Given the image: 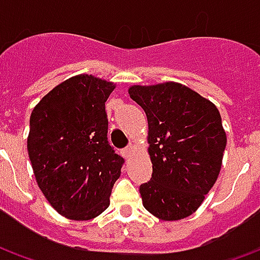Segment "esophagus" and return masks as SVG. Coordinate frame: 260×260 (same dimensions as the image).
Instances as JSON below:
<instances>
[{
  "label": "esophagus",
  "instance_id": "esophagus-1",
  "mask_svg": "<svg viewBox=\"0 0 260 260\" xmlns=\"http://www.w3.org/2000/svg\"><path fill=\"white\" fill-rule=\"evenodd\" d=\"M132 152H134V146L132 145H128V146L125 147L124 150H122V154H124V157H131V154H132Z\"/></svg>",
  "mask_w": 260,
  "mask_h": 260
}]
</instances>
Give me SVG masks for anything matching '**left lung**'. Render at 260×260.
I'll return each instance as SVG.
<instances>
[{
    "mask_svg": "<svg viewBox=\"0 0 260 260\" xmlns=\"http://www.w3.org/2000/svg\"><path fill=\"white\" fill-rule=\"evenodd\" d=\"M149 124L150 181L139 186L146 210L167 221L191 216L212 189L227 143L214 104L180 83L132 86Z\"/></svg>",
    "mask_w": 260,
    "mask_h": 260,
    "instance_id": "obj_1",
    "label": "left lung"
}]
</instances>
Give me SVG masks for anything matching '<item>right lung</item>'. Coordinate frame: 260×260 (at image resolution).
Segmentation results:
<instances>
[{"instance_id":"1","label":"right lung","mask_w":260,"mask_h":260,"mask_svg":"<svg viewBox=\"0 0 260 260\" xmlns=\"http://www.w3.org/2000/svg\"><path fill=\"white\" fill-rule=\"evenodd\" d=\"M114 85L79 75L33 108L27 152L40 189L65 217L90 220L110 206L125 160L107 138L106 102Z\"/></svg>"}]
</instances>
